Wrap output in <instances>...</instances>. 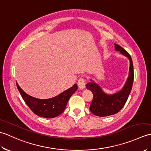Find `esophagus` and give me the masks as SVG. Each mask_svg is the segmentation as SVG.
<instances>
[{
  "mask_svg": "<svg viewBox=\"0 0 151 151\" xmlns=\"http://www.w3.org/2000/svg\"><path fill=\"white\" fill-rule=\"evenodd\" d=\"M78 86L80 89H84L85 88V85H86V80L84 78H80L78 81Z\"/></svg>",
  "mask_w": 151,
  "mask_h": 151,
  "instance_id": "34e87169",
  "label": "esophagus"
}]
</instances>
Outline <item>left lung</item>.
I'll use <instances>...</instances> for the list:
<instances>
[{
  "label": "left lung",
  "mask_w": 151,
  "mask_h": 151,
  "mask_svg": "<svg viewBox=\"0 0 151 151\" xmlns=\"http://www.w3.org/2000/svg\"><path fill=\"white\" fill-rule=\"evenodd\" d=\"M115 49L119 51L122 55L129 60V74L126 82L121 90L112 94L105 93L101 87L93 81L90 80L86 85V88L93 94L89 110L94 115L99 117H106L118 113L123 108L127 101L132 90L134 82V67L132 60L130 54L119 45L114 43Z\"/></svg>",
  "instance_id": "1"
}]
</instances>
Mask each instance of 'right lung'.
Masks as SVG:
<instances>
[{"label":"right lung","mask_w":151,"mask_h":151,"mask_svg":"<svg viewBox=\"0 0 151 151\" xmlns=\"http://www.w3.org/2000/svg\"><path fill=\"white\" fill-rule=\"evenodd\" d=\"M22 98L35 114L41 117L54 118L58 116L65 110L69 99L78 89L76 84L71 88L50 99H40L28 95L16 82Z\"/></svg>","instance_id":"1"}]
</instances>
